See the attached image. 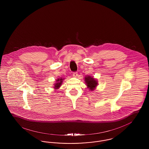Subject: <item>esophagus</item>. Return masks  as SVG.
I'll return each mask as SVG.
<instances>
[{"mask_svg": "<svg viewBox=\"0 0 149 149\" xmlns=\"http://www.w3.org/2000/svg\"><path fill=\"white\" fill-rule=\"evenodd\" d=\"M72 75H73V77H74L77 78V77L78 76V72H74V73H73V74H72Z\"/></svg>", "mask_w": 149, "mask_h": 149, "instance_id": "34e87169", "label": "esophagus"}]
</instances>
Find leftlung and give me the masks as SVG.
I'll list each match as a JSON object with an SVG mask.
<instances>
[{"label":"left lung","mask_w":149,"mask_h":149,"mask_svg":"<svg viewBox=\"0 0 149 149\" xmlns=\"http://www.w3.org/2000/svg\"><path fill=\"white\" fill-rule=\"evenodd\" d=\"M84 81L85 84L87 86V88L89 89L90 91H93L96 88L97 85H98L97 80L92 77V76H85Z\"/></svg>","instance_id":"obj_1"}]
</instances>
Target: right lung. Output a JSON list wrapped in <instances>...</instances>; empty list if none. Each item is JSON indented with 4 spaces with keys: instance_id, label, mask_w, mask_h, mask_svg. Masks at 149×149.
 <instances>
[{
    "instance_id": "1",
    "label": "right lung",
    "mask_w": 149,
    "mask_h": 149,
    "mask_svg": "<svg viewBox=\"0 0 149 149\" xmlns=\"http://www.w3.org/2000/svg\"><path fill=\"white\" fill-rule=\"evenodd\" d=\"M64 78H58L57 79H56V83L54 84V88L57 90L58 89L60 86L61 85H62L63 84V80H64Z\"/></svg>"
}]
</instances>
